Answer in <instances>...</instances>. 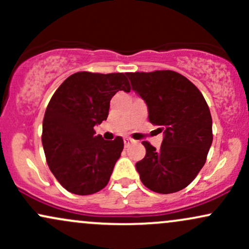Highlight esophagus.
Segmentation results:
<instances>
[{"mask_svg": "<svg viewBox=\"0 0 249 249\" xmlns=\"http://www.w3.org/2000/svg\"><path fill=\"white\" fill-rule=\"evenodd\" d=\"M133 142H134V141H133V139H131V138H125V139H124V145H125V147L130 146V145L133 144Z\"/></svg>", "mask_w": 249, "mask_h": 249, "instance_id": "34e87169", "label": "esophagus"}]
</instances>
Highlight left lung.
Masks as SVG:
<instances>
[{"label": "left lung", "instance_id": "1", "mask_svg": "<svg viewBox=\"0 0 249 249\" xmlns=\"http://www.w3.org/2000/svg\"><path fill=\"white\" fill-rule=\"evenodd\" d=\"M126 75L146 103L148 121L165 134L160 150L142 142L146 154L136 164L142 182L157 193L181 191L206 162L213 141L210 107L199 89L176 71Z\"/></svg>", "mask_w": 249, "mask_h": 249}]
</instances>
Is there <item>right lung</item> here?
Listing matches in <instances>:
<instances>
[{"label": "right lung", "instance_id": "obj_1", "mask_svg": "<svg viewBox=\"0 0 249 249\" xmlns=\"http://www.w3.org/2000/svg\"><path fill=\"white\" fill-rule=\"evenodd\" d=\"M122 90H131L125 73L81 71L51 97L42 144L50 171L69 192L89 196L107 185L124 142L122 137L104 141L93 127L107 118L111 98Z\"/></svg>", "mask_w": 249, "mask_h": 249}]
</instances>
